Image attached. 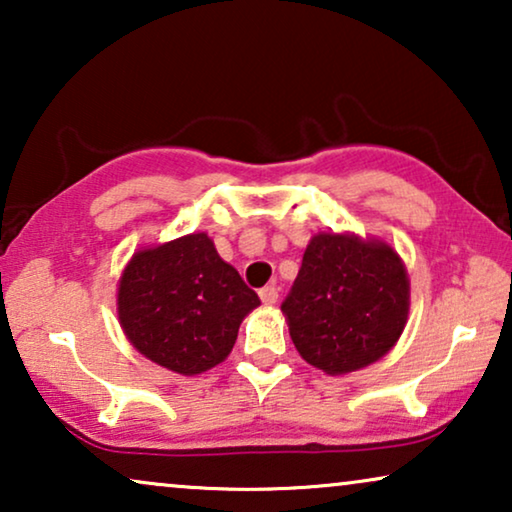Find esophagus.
Segmentation results:
<instances>
[{
  "label": "esophagus",
  "mask_w": 512,
  "mask_h": 512,
  "mask_svg": "<svg viewBox=\"0 0 512 512\" xmlns=\"http://www.w3.org/2000/svg\"><path fill=\"white\" fill-rule=\"evenodd\" d=\"M258 296H261L263 305H275L279 298V291H277V286H263V289L258 291Z\"/></svg>",
  "instance_id": "obj_1"
}]
</instances>
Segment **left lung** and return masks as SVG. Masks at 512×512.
Segmentation results:
<instances>
[{"label": "left lung", "mask_w": 512, "mask_h": 512, "mask_svg": "<svg viewBox=\"0 0 512 512\" xmlns=\"http://www.w3.org/2000/svg\"><path fill=\"white\" fill-rule=\"evenodd\" d=\"M282 312L298 354L326 375L380 361L410 314L403 258L380 237L317 233Z\"/></svg>", "instance_id": "obj_1"}]
</instances>
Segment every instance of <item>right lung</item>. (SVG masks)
<instances>
[{
    "label": "right lung",
    "mask_w": 512,
    "mask_h": 512,
    "mask_svg": "<svg viewBox=\"0 0 512 512\" xmlns=\"http://www.w3.org/2000/svg\"><path fill=\"white\" fill-rule=\"evenodd\" d=\"M261 305L207 233L137 249L118 279L125 338L146 359L193 377L219 366L242 319Z\"/></svg>",
    "instance_id": "add662e5"
}]
</instances>
